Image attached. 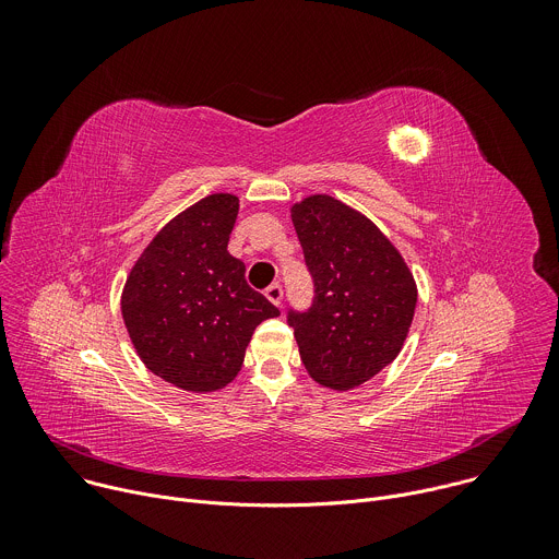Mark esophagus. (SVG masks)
Returning <instances> with one entry per match:
<instances>
[{"label": "esophagus", "mask_w": 559, "mask_h": 559, "mask_svg": "<svg viewBox=\"0 0 559 559\" xmlns=\"http://www.w3.org/2000/svg\"><path fill=\"white\" fill-rule=\"evenodd\" d=\"M265 296L270 302H274L276 307L283 302V287L278 283H272L267 289H265Z\"/></svg>", "instance_id": "obj_1"}]
</instances>
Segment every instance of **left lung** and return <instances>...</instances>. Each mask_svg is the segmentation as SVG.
Segmentation results:
<instances>
[{"mask_svg":"<svg viewBox=\"0 0 559 559\" xmlns=\"http://www.w3.org/2000/svg\"><path fill=\"white\" fill-rule=\"evenodd\" d=\"M313 278L307 311H287L307 373L352 389L401 354L416 311L414 274L389 238L343 201L313 194L292 205Z\"/></svg>","mask_w":559,"mask_h":559,"instance_id":"left-lung-1","label":"left lung"}]
</instances>
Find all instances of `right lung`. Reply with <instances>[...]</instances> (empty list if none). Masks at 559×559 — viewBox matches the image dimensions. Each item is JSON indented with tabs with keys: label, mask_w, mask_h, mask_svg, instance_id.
Instances as JSON below:
<instances>
[{
	"label": "right lung",
	"mask_w": 559,
	"mask_h": 559,
	"mask_svg": "<svg viewBox=\"0 0 559 559\" xmlns=\"http://www.w3.org/2000/svg\"><path fill=\"white\" fill-rule=\"evenodd\" d=\"M234 194H210L177 214L128 274L121 313L143 365L170 384L207 393L241 371L254 330L281 311L227 252Z\"/></svg>",
	"instance_id": "add662e5"
}]
</instances>
